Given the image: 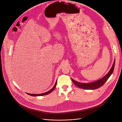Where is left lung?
<instances>
[{
    "label": "left lung",
    "instance_id": "left-lung-1",
    "mask_svg": "<svg viewBox=\"0 0 122 122\" xmlns=\"http://www.w3.org/2000/svg\"><path fill=\"white\" fill-rule=\"evenodd\" d=\"M115 61H114L113 64V65H112L111 69L110 70L109 72L104 77H103L102 79H101L96 81L91 82V83H81V82H77L72 79V81L74 83L75 85L76 86H77L78 87H79L81 88H82V89H95L100 88V87H101L102 86L104 85L105 83L107 81V80L109 78V77L110 76L112 73H113L114 69V67H115Z\"/></svg>",
    "mask_w": 122,
    "mask_h": 122
}]
</instances>
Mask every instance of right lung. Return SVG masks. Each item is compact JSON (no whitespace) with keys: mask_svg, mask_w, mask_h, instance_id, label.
<instances>
[{"mask_svg":"<svg viewBox=\"0 0 122 122\" xmlns=\"http://www.w3.org/2000/svg\"><path fill=\"white\" fill-rule=\"evenodd\" d=\"M57 81L56 82V83H55V85H54V87L50 90H49V91H47V92H45V93H41V94H30V93H27V94H28V95H30V96H43V95H47V94H49V93H51L52 91H53L54 90V89L55 88V87H56V85H57Z\"/></svg>","mask_w":122,"mask_h":122,"instance_id":"right-lung-1","label":"right lung"}]
</instances>
